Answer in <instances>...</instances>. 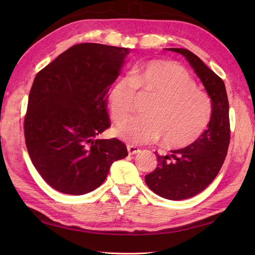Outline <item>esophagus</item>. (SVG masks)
Here are the masks:
<instances>
[{
    "label": "esophagus",
    "mask_w": 255,
    "mask_h": 255,
    "mask_svg": "<svg viewBox=\"0 0 255 255\" xmlns=\"http://www.w3.org/2000/svg\"><path fill=\"white\" fill-rule=\"evenodd\" d=\"M127 150H128V153H129V155L136 154V153H138L139 151H140V149H139V148L134 147V145H130V144H128V145H127Z\"/></svg>",
    "instance_id": "1"
}]
</instances>
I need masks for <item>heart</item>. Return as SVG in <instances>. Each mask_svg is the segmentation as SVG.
Instances as JSON below:
<instances>
[{"label":"heart","instance_id":"1","mask_svg":"<svg viewBox=\"0 0 255 255\" xmlns=\"http://www.w3.org/2000/svg\"><path fill=\"white\" fill-rule=\"evenodd\" d=\"M155 96L145 118L126 121L134 111L135 92ZM112 119L122 124L117 134L134 144L152 143L162 137L165 147L183 149L203 136L213 118V101L198 89L181 64L153 60L119 79L108 94Z\"/></svg>","mask_w":255,"mask_h":255}]
</instances>
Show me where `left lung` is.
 <instances>
[{"label": "left lung", "mask_w": 255, "mask_h": 255, "mask_svg": "<svg viewBox=\"0 0 255 255\" xmlns=\"http://www.w3.org/2000/svg\"><path fill=\"white\" fill-rule=\"evenodd\" d=\"M185 57L213 101V118L206 131L188 147L158 156V166L144 176L148 187L159 196L181 200L203 192L217 176L230 142L229 103L224 81L192 51L170 48Z\"/></svg>", "instance_id": "obj_1"}]
</instances>
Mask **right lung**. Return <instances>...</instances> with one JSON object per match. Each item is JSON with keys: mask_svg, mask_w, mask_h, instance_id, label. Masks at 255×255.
<instances>
[{"mask_svg": "<svg viewBox=\"0 0 255 255\" xmlns=\"http://www.w3.org/2000/svg\"><path fill=\"white\" fill-rule=\"evenodd\" d=\"M128 48L74 45L37 73L24 118L27 151L49 185L64 194L97 188L117 160L128 155L116 138L95 139L111 127L108 91Z\"/></svg>", "mask_w": 255, "mask_h": 255, "instance_id": "right-lung-1", "label": "right lung"}]
</instances>
